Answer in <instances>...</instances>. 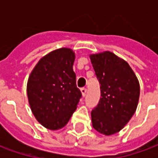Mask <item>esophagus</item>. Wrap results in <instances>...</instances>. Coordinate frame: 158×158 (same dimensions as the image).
Returning <instances> with one entry per match:
<instances>
[{"label":"esophagus","mask_w":158,"mask_h":158,"mask_svg":"<svg viewBox=\"0 0 158 158\" xmlns=\"http://www.w3.org/2000/svg\"><path fill=\"white\" fill-rule=\"evenodd\" d=\"M81 93H82V96L85 97L86 96V93H87V89L86 88H82L81 89Z\"/></svg>","instance_id":"34e87169"}]
</instances>
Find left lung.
<instances>
[{"mask_svg": "<svg viewBox=\"0 0 158 158\" xmlns=\"http://www.w3.org/2000/svg\"><path fill=\"white\" fill-rule=\"evenodd\" d=\"M90 61L101 89V99L91 111L92 126L111 135L120 131L135 112L139 81L129 64L112 52L90 55Z\"/></svg>", "mask_w": 158, "mask_h": 158, "instance_id": "1", "label": "left lung"}]
</instances>
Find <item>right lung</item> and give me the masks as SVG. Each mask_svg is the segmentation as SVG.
Listing matches in <instances>:
<instances>
[{
	"instance_id": "right-lung-1",
	"label": "right lung",
	"mask_w": 158,
	"mask_h": 158,
	"mask_svg": "<svg viewBox=\"0 0 158 158\" xmlns=\"http://www.w3.org/2000/svg\"><path fill=\"white\" fill-rule=\"evenodd\" d=\"M74 57L71 49L53 51L40 60L28 80L27 94L33 114L49 129L64 127L82 96L73 70Z\"/></svg>"
}]
</instances>
